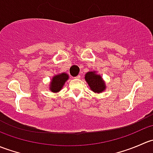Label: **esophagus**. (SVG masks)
Listing matches in <instances>:
<instances>
[{
  "mask_svg": "<svg viewBox=\"0 0 153 153\" xmlns=\"http://www.w3.org/2000/svg\"><path fill=\"white\" fill-rule=\"evenodd\" d=\"M81 78V75H77L76 77H75V79H80Z\"/></svg>",
  "mask_w": 153,
  "mask_h": 153,
  "instance_id": "esophagus-1",
  "label": "esophagus"
}]
</instances>
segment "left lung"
I'll return each instance as SVG.
<instances>
[{
	"label": "left lung",
	"mask_w": 153,
	"mask_h": 153,
	"mask_svg": "<svg viewBox=\"0 0 153 153\" xmlns=\"http://www.w3.org/2000/svg\"><path fill=\"white\" fill-rule=\"evenodd\" d=\"M85 81L89 88L95 93H101L106 89L105 81L96 71H90L85 74Z\"/></svg>",
	"instance_id": "1"
}]
</instances>
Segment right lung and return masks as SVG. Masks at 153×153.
<instances>
[{"label":"right lung","mask_w":153,"mask_h":153,"mask_svg":"<svg viewBox=\"0 0 153 153\" xmlns=\"http://www.w3.org/2000/svg\"><path fill=\"white\" fill-rule=\"evenodd\" d=\"M68 79H69V75L66 72H61L55 75L49 83V90L54 93L60 92Z\"/></svg>","instance_id":"right-lung-1"}]
</instances>
